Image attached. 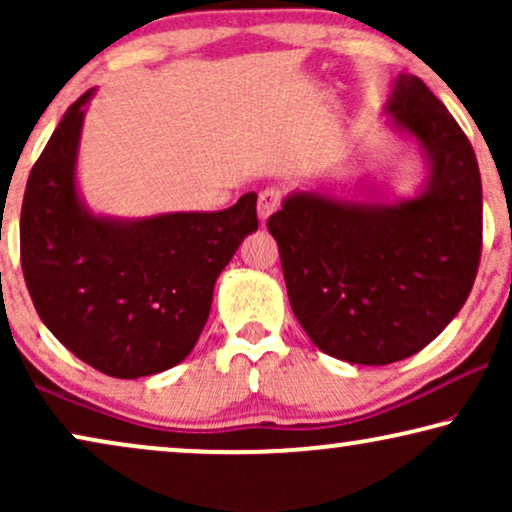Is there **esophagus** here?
I'll return each mask as SVG.
<instances>
[{
  "label": "esophagus",
  "instance_id": "34e87169",
  "mask_svg": "<svg viewBox=\"0 0 512 512\" xmlns=\"http://www.w3.org/2000/svg\"><path fill=\"white\" fill-rule=\"evenodd\" d=\"M282 205V191L279 188H265L258 193V219L265 221L272 212H277Z\"/></svg>",
  "mask_w": 512,
  "mask_h": 512
}]
</instances>
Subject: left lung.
I'll use <instances>...</instances> for the list:
<instances>
[{
	"label": "left lung",
	"mask_w": 512,
	"mask_h": 512,
	"mask_svg": "<svg viewBox=\"0 0 512 512\" xmlns=\"http://www.w3.org/2000/svg\"><path fill=\"white\" fill-rule=\"evenodd\" d=\"M387 111L431 160L424 193L391 207L296 193L268 219L291 310L321 352L387 366L457 317L482 254L475 151L445 104L401 74Z\"/></svg>",
	"instance_id": "8db88e82"
}]
</instances>
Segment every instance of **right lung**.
Listing matches in <instances>:
<instances>
[{"label":"right lung","mask_w":512,"mask_h":512,"mask_svg":"<svg viewBox=\"0 0 512 512\" xmlns=\"http://www.w3.org/2000/svg\"><path fill=\"white\" fill-rule=\"evenodd\" d=\"M90 95L65 111L27 179L20 265L48 331L100 373L135 380L191 354L216 277L258 228L256 193L221 212L128 223L88 214L74 165Z\"/></svg>","instance_id":"1"}]
</instances>
